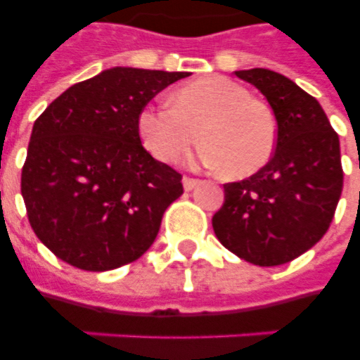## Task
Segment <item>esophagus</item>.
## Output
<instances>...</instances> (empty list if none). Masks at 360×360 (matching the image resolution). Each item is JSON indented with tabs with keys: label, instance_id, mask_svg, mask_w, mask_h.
<instances>
[{
	"label": "esophagus",
	"instance_id": "esophagus-1",
	"mask_svg": "<svg viewBox=\"0 0 360 360\" xmlns=\"http://www.w3.org/2000/svg\"><path fill=\"white\" fill-rule=\"evenodd\" d=\"M198 183H200V179H192V177H183V186H185L186 192H191L192 188H196Z\"/></svg>",
	"mask_w": 360,
	"mask_h": 360
}]
</instances>
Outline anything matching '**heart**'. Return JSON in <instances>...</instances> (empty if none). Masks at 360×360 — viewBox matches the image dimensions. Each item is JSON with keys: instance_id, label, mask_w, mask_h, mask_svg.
I'll return each mask as SVG.
<instances>
[{"instance_id": "1", "label": "heart", "mask_w": 360, "mask_h": 360, "mask_svg": "<svg viewBox=\"0 0 360 360\" xmlns=\"http://www.w3.org/2000/svg\"><path fill=\"white\" fill-rule=\"evenodd\" d=\"M138 132L160 162H174L198 140L192 162L248 177L273 158L278 123L273 110L237 82L207 76L175 91L172 104H149L140 112Z\"/></svg>"}]
</instances>
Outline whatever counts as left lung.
I'll list each match as a JSON object with an SVG mask.
<instances>
[{"label": "left lung", "instance_id": "left-lung-1", "mask_svg": "<svg viewBox=\"0 0 360 360\" xmlns=\"http://www.w3.org/2000/svg\"><path fill=\"white\" fill-rule=\"evenodd\" d=\"M236 76L267 98L278 140L259 172L226 183L213 230L240 259L274 267L310 250L329 230L344 186L340 140L321 104L290 78L269 69Z\"/></svg>", "mask_w": 360, "mask_h": 360}]
</instances>
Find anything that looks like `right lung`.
<instances>
[{"instance_id":"add662e5","label":"right lung","mask_w":360,"mask_h":360,"mask_svg":"<svg viewBox=\"0 0 360 360\" xmlns=\"http://www.w3.org/2000/svg\"><path fill=\"white\" fill-rule=\"evenodd\" d=\"M191 72L114 67L61 93L33 124L22 168L27 219L72 267L110 271L153 245L181 174L143 149L146 104Z\"/></svg>"}]
</instances>
